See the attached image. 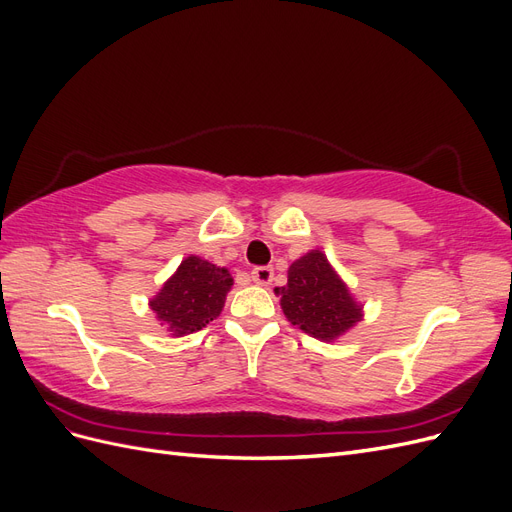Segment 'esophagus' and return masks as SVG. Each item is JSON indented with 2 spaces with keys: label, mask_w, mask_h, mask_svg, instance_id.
<instances>
[{
  "label": "esophagus",
  "mask_w": 512,
  "mask_h": 512,
  "mask_svg": "<svg viewBox=\"0 0 512 512\" xmlns=\"http://www.w3.org/2000/svg\"><path fill=\"white\" fill-rule=\"evenodd\" d=\"M252 280L256 282V284H269L271 280H273V269L271 267H254L252 269Z\"/></svg>",
  "instance_id": "1"
}]
</instances>
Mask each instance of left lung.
I'll use <instances>...</instances> for the list:
<instances>
[{
    "label": "left lung",
    "mask_w": 512,
    "mask_h": 512,
    "mask_svg": "<svg viewBox=\"0 0 512 512\" xmlns=\"http://www.w3.org/2000/svg\"><path fill=\"white\" fill-rule=\"evenodd\" d=\"M275 292L282 297L286 318L322 342H331L361 320V307L318 250L292 262L288 284Z\"/></svg>",
    "instance_id": "left-lung-1"
}]
</instances>
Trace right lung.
I'll return each mask as SVG.
<instances>
[{
  "mask_svg": "<svg viewBox=\"0 0 512 512\" xmlns=\"http://www.w3.org/2000/svg\"><path fill=\"white\" fill-rule=\"evenodd\" d=\"M230 286L232 277L226 269L190 256L151 301V309L175 335H188L220 316Z\"/></svg>",
  "mask_w": 512,
  "mask_h": 512,
  "instance_id": "add662e5",
  "label": "right lung"
}]
</instances>
